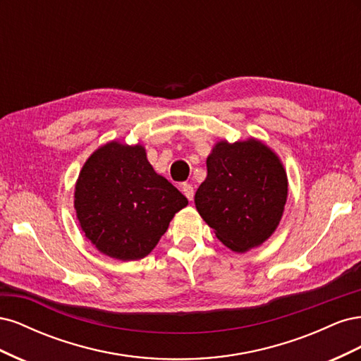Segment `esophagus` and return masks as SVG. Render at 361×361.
<instances>
[{
	"instance_id": "1",
	"label": "esophagus",
	"mask_w": 361,
	"mask_h": 361,
	"mask_svg": "<svg viewBox=\"0 0 361 361\" xmlns=\"http://www.w3.org/2000/svg\"><path fill=\"white\" fill-rule=\"evenodd\" d=\"M180 190H182V192H183L185 195H187L188 200H192V199H194V188H192V185H190V183H182Z\"/></svg>"
}]
</instances>
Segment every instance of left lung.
Listing matches in <instances>:
<instances>
[{"label":"left lung","mask_w":361,"mask_h":361,"mask_svg":"<svg viewBox=\"0 0 361 361\" xmlns=\"http://www.w3.org/2000/svg\"><path fill=\"white\" fill-rule=\"evenodd\" d=\"M194 203L216 238L236 253L259 247L274 233L288 197V176L262 141L216 143Z\"/></svg>","instance_id":"left-lung-1"}]
</instances>
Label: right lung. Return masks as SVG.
Returning a JSON list of instances; mask_svg holds the SVG:
<instances>
[{
  "mask_svg": "<svg viewBox=\"0 0 361 361\" xmlns=\"http://www.w3.org/2000/svg\"><path fill=\"white\" fill-rule=\"evenodd\" d=\"M185 195L150 166L143 146L111 141L85 161L75 185L76 218L101 253L118 260L147 256Z\"/></svg>",
  "mask_w": 361,
  "mask_h": 361,
  "instance_id": "right-lung-1",
  "label": "right lung"
}]
</instances>
